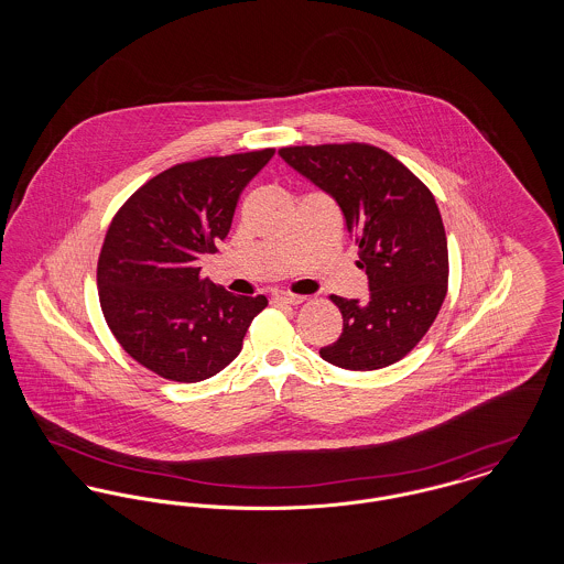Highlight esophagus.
<instances>
[{"instance_id": "esophagus-1", "label": "esophagus", "mask_w": 564, "mask_h": 564, "mask_svg": "<svg viewBox=\"0 0 564 564\" xmlns=\"http://www.w3.org/2000/svg\"><path fill=\"white\" fill-rule=\"evenodd\" d=\"M272 300L279 302V304H292V306H297V304H302L306 297H304V295L288 294V292H276V294H272Z\"/></svg>"}]
</instances>
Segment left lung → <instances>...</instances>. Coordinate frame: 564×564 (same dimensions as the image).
<instances>
[{
    "label": "left lung",
    "instance_id": "left-lung-1",
    "mask_svg": "<svg viewBox=\"0 0 564 564\" xmlns=\"http://www.w3.org/2000/svg\"><path fill=\"white\" fill-rule=\"evenodd\" d=\"M279 156L338 203L368 274V302L332 295L343 334L319 355L361 372L400 361L427 334L448 290V242L433 194L368 143L292 145Z\"/></svg>",
    "mask_w": 564,
    "mask_h": 564
}]
</instances>
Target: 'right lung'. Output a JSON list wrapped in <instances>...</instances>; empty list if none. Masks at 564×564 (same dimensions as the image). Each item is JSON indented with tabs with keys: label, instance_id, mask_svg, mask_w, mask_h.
Masks as SVG:
<instances>
[{
	"label": "right lung",
	"instance_id": "1",
	"mask_svg": "<svg viewBox=\"0 0 564 564\" xmlns=\"http://www.w3.org/2000/svg\"><path fill=\"white\" fill-rule=\"evenodd\" d=\"M274 150L182 162L152 177L109 224L97 264L104 317L137 364L175 382L221 372L242 349L267 295H235L200 279L242 188Z\"/></svg>",
	"mask_w": 564,
	"mask_h": 564
}]
</instances>
